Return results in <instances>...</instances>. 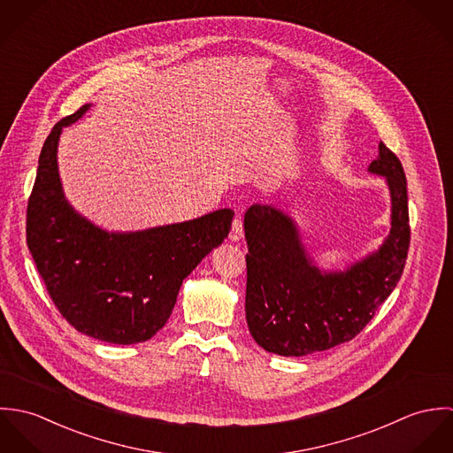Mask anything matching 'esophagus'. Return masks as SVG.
Masks as SVG:
<instances>
[{
	"mask_svg": "<svg viewBox=\"0 0 453 453\" xmlns=\"http://www.w3.org/2000/svg\"><path fill=\"white\" fill-rule=\"evenodd\" d=\"M242 237H244V225H242V219H241V216H237V218L232 221L230 239H232V241H241Z\"/></svg>",
	"mask_w": 453,
	"mask_h": 453,
	"instance_id": "1",
	"label": "esophagus"
}]
</instances>
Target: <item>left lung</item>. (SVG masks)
Masks as SVG:
<instances>
[{
    "label": "left lung",
    "instance_id": "1",
    "mask_svg": "<svg viewBox=\"0 0 453 453\" xmlns=\"http://www.w3.org/2000/svg\"><path fill=\"white\" fill-rule=\"evenodd\" d=\"M370 171L388 180L390 234L377 253L345 272L321 273L293 221L275 207L246 211V319L265 350L300 357L352 340L399 282L410 248L406 176L382 141Z\"/></svg>",
    "mask_w": 453,
    "mask_h": 453
}]
</instances>
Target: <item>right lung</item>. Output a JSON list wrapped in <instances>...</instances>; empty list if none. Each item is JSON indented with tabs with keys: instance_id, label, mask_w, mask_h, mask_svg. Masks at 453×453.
Here are the masks:
<instances>
[{
	"instance_id": "add662e5",
	"label": "right lung",
	"mask_w": 453,
	"mask_h": 453,
	"mask_svg": "<svg viewBox=\"0 0 453 453\" xmlns=\"http://www.w3.org/2000/svg\"><path fill=\"white\" fill-rule=\"evenodd\" d=\"M88 104L54 126L27 200L26 241L47 291L74 329L119 345L150 340L167 323L183 279L228 235L234 212L134 234H108L65 202L58 142Z\"/></svg>"
}]
</instances>
